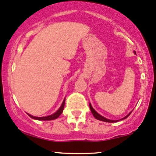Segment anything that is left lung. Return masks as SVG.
Segmentation results:
<instances>
[{"instance_id":"left-lung-1","label":"left lung","mask_w":156,"mask_h":156,"mask_svg":"<svg viewBox=\"0 0 156 156\" xmlns=\"http://www.w3.org/2000/svg\"><path fill=\"white\" fill-rule=\"evenodd\" d=\"M135 54H136V53H135ZM89 106H90V109H91V113L93 114L94 117V118H96V119H98V120H102V121H104V122H108V123H115V122H118V120H109V119H107V118H104V117L102 116V115H100V114H98V112H97L96 111H95L93 107L91 106V103H90V104H89ZM131 113H132V112H130L129 114H128V115H127L126 117H124V118H122L121 120H123V119H126V118H128V117L129 116L130 114H131Z\"/></svg>"}]
</instances>
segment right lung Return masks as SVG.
Segmentation results:
<instances>
[{
  "mask_svg": "<svg viewBox=\"0 0 156 156\" xmlns=\"http://www.w3.org/2000/svg\"><path fill=\"white\" fill-rule=\"evenodd\" d=\"M65 100H63V103H62V105L60 106V108L55 112L54 114L53 115H49V116H46V117H34L33 115H30V114H27L31 118L35 119V120H54V119H56L58 117L60 116L62 113L63 109H64V106H65Z\"/></svg>",
  "mask_w": 156,
  "mask_h": 156,
  "instance_id": "add662e5",
  "label": "right lung"
}]
</instances>
